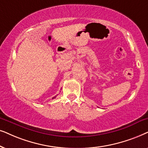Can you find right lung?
Listing matches in <instances>:
<instances>
[{
    "instance_id": "1",
    "label": "right lung",
    "mask_w": 148,
    "mask_h": 148,
    "mask_svg": "<svg viewBox=\"0 0 148 148\" xmlns=\"http://www.w3.org/2000/svg\"><path fill=\"white\" fill-rule=\"evenodd\" d=\"M56 96H55V97H53V98H52V99H55V98H56Z\"/></svg>"
}]
</instances>
